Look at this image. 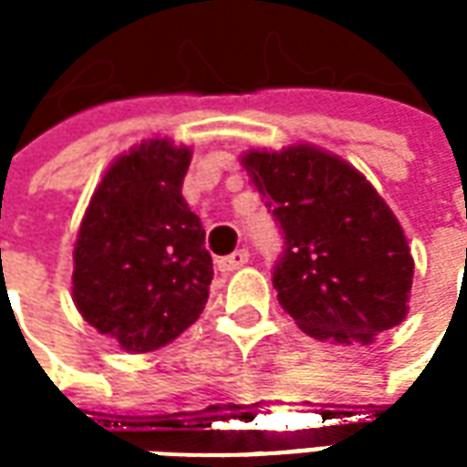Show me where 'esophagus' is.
<instances>
[{
	"instance_id": "obj_1",
	"label": "esophagus",
	"mask_w": 467,
	"mask_h": 467,
	"mask_svg": "<svg viewBox=\"0 0 467 467\" xmlns=\"http://www.w3.org/2000/svg\"><path fill=\"white\" fill-rule=\"evenodd\" d=\"M247 260H250V253H247V250H234L233 254L223 257V260L217 263V267H220V273L230 275V273H234V270L244 267V265H247Z\"/></svg>"
}]
</instances>
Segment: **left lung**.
I'll use <instances>...</instances> for the list:
<instances>
[{"mask_svg": "<svg viewBox=\"0 0 467 467\" xmlns=\"http://www.w3.org/2000/svg\"><path fill=\"white\" fill-rule=\"evenodd\" d=\"M240 162L285 234L273 283L303 333L370 345L408 317L415 260L365 174L305 142L247 150Z\"/></svg>", "mask_w": 467, "mask_h": 467, "instance_id": "obj_1", "label": "left lung"}]
</instances>
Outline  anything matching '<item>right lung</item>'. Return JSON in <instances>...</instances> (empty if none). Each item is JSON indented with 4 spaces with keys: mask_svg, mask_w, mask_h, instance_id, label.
Here are the masks:
<instances>
[{
    "mask_svg": "<svg viewBox=\"0 0 467 467\" xmlns=\"http://www.w3.org/2000/svg\"><path fill=\"white\" fill-rule=\"evenodd\" d=\"M192 150L152 137L107 167L75 243L72 300L127 352L172 343L204 310L213 257L182 182Z\"/></svg>",
    "mask_w": 467,
    "mask_h": 467,
    "instance_id": "add662e5",
    "label": "right lung"
}]
</instances>
